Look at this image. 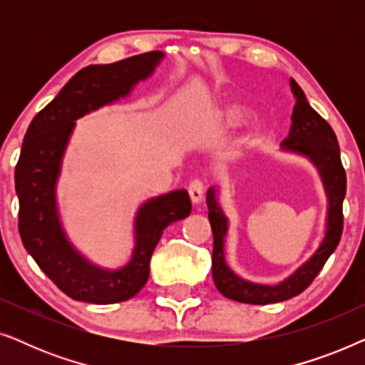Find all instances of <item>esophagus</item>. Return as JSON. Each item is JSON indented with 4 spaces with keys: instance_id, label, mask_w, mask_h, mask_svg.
I'll return each instance as SVG.
<instances>
[{
    "instance_id": "34e87169",
    "label": "esophagus",
    "mask_w": 365,
    "mask_h": 365,
    "mask_svg": "<svg viewBox=\"0 0 365 365\" xmlns=\"http://www.w3.org/2000/svg\"><path fill=\"white\" fill-rule=\"evenodd\" d=\"M189 197H191L192 204H201L202 202V197H204V184L199 181V179H196V181H192L191 184H189Z\"/></svg>"
}]
</instances>
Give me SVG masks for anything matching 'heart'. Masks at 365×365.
I'll use <instances>...</instances> for the list:
<instances>
[{"mask_svg":"<svg viewBox=\"0 0 365 365\" xmlns=\"http://www.w3.org/2000/svg\"><path fill=\"white\" fill-rule=\"evenodd\" d=\"M247 116H249V111L246 106L232 103L222 108V111L219 113V121H221L222 126L226 128H236V126H241V124L247 119Z\"/></svg>","mask_w":365,"mask_h":365,"instance_id":"b5f03b06","label":"heart"}]
</instances>
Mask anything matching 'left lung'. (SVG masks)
Returning a JSON list of instances; mask_svg holds the SVG:
<instances>
[{
	"label": "left lung",
	"mask_w": 365,
	"mask_h": 365,
	"mask_svg": "<svg viewBox=\"0 0 365 365\" xmlns=\"http://www.w3.org/2000/svg\"><path fill=\"white\" fill-rule=\"evenodd\" d=\"M291 91L296 98L292 109L289 136L281 143L282 153L297 154L309 159L321 176L327 197V217L324 237L312 256L302 262L291 276L277 284H257L237 276L226 261V236L229 219L219 202V189L207 191L209 222L212 227V279L217 291L231 301L244 304H272L299 296L314 277L321 272L324 264L336 251L342 236V202L346 197V171L341 163V151L336 133L317 111H314L301 86L291 78Z\"/></svg>",
	"instance_id": "obj_1"
}]
</instances>
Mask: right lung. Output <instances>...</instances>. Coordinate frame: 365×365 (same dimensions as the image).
<instances>
[{"instance_id":"obj_1","label":"right lung","mask_w":365,"mask_h":365,"mask_svg":"<svg viewBox=\"0 0 365 365\" xmlns=\"http://www.w3.org/2000/svg\"><path fill=\"white\" fill-rule=\"evenodd\" d=\"M163 59V51H151L83 68L33 118L24 134L14 169L19 236L41 271L74 301L116 304L136 296L148 282L149 261L164 229L191 214L186 189L144 201L134 217L131 259L123 267L106 269L69 241L58 209V179L76 119L128 98L138 83L153 76Z\"/></svg>"}]
</instances>
